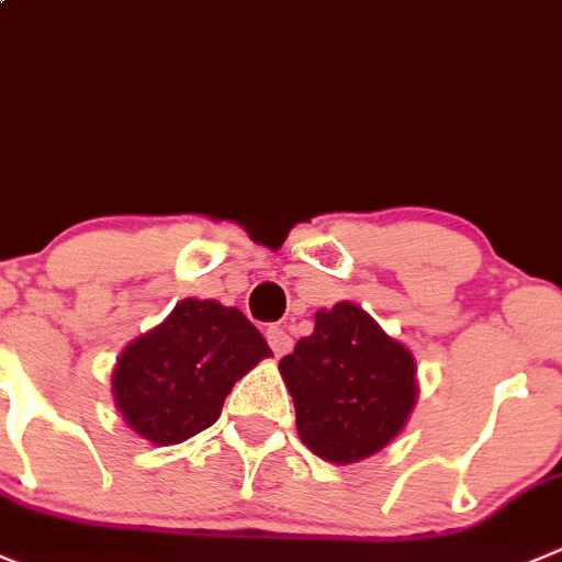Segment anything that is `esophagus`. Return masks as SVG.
Returning <instances> with one entry per match:
<instances>
[{
    "instance_id": "obj_1",
    "label": "esophagus",
    "mask_w": 562,
    "mask_h": 562,
    "mask_svg": "<svg viewBox=\"0 0 562 562\" xmlns=\"http://www.w3.org/2000/svg\"><path fill=\"white\" fill-rule=\"evenodd\" d=\"M266 340H269L271 351H274L277 357H285V353L293 348L291 335H288L285 329H280V326H269V329H266Z\"/></svg>"
}]
</instances>
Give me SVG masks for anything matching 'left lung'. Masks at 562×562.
Segmentation results:
<instances>
[{
  "label": "left lung",
  "mask_w": 562,
  "mask_h": 562,
  "mask_svg": "<svg viewBox=\"0 0 562 562\" xmlns=\"http://www.w3.org/2000/svg\"><path fill=\"white\" fill-rule=\"evenodd\" d=\"M280 373L296 406L299 437L331 464L386 448L417 401L412 351L351 302L318 310L313 335L280 359Z\"/></svg>",
  "instance_id": "8db88e82"
}]
</instances>
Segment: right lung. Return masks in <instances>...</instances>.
I'll return each instance as SVG.
<instances>
[{"label":"right lung","instance_id":"add662e5","mask_svg":"<svg viewBox=\"0 0 562 562\" xmlns=\"http://www.w3.org/2000/svg\"><path fill=\"white\" fill-rule=\"evenodd\" d=\"M263 357H271L269 342L241 310L183 299L120 353L114 406L143 439L178 445L214 426L227 392Z\"/></svg>","mask_w":562,"mask_h":562}]
</instances>
